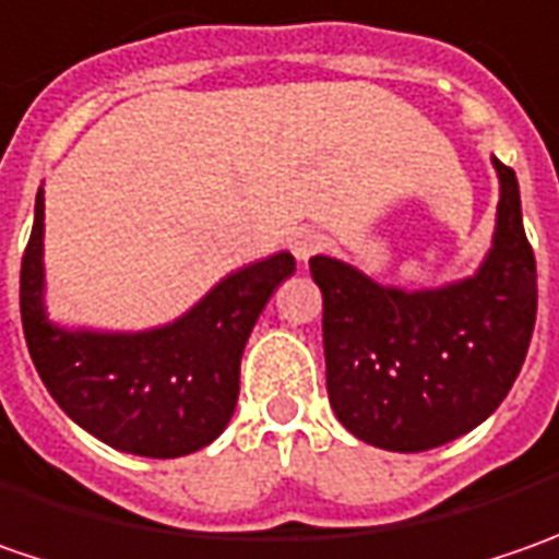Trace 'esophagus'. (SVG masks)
<instances>
[{
	"mask_svg": "<svg viewBox=\"0 0 559 559\" xmlns=\"http://www.w3.org/2000/svg\"><path fill=\"white\" fill-rule=\"evenodd\" d=\"M323 248H326V236L317 233V229H298V233L292 236V254H295L298 261H308V258H313V254L323 251Z\"/></svg>",
	"mask_w": 559,
	"mask_h": 559,
	"instance_id": "esophagus-1",
	"label": "esophagus"
}]
</instances>
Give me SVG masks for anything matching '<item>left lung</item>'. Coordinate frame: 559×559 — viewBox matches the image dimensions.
Segmentation results:
<instances>
[{"label": "left lung", "mask_w": 559, "mask_h": 559, "mask_svg": "<svg viewBox=\"0 0 559 559\" xmlns=\"http://www.w3.org/2000/svg\"><path fill=\"white\" fill-rule=\"evenodd\" d=\"M498 214L469 276L429 289L376 283L313 254L323 292L326 392L338 423L382 451H429L491 417L526 360L538 286L516 174L491 158Z\"/></svg>", "instance_id": "8db88e82"}]
</instances>
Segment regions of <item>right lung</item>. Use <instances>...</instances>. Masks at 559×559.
Returning <instances> with one entry per match:
<instances>
[{"mask_svg":"<svg viewBox=\"0 0 559 559\" xmlns=\"http://www.w3.org/2000/svg\"><path fill=\"white\" fill-rule=\"evenodd\" d=\"M43 221L39 186L21 261V323L55 404L123 454L167 461L202 451L233 419L248 335L273 289L295 273V258L276 251L226 273L189 311L152 330L61 326L46 308Z\"/></svg>","mask_w":559,"mask_h":559,"instance_id":"add662e5","label":"right lung"}]
</instances>
